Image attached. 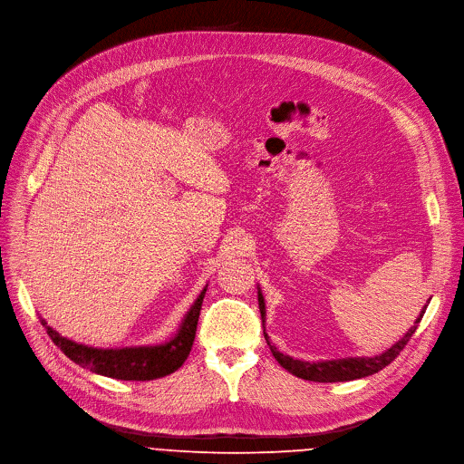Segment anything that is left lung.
<instances>
[{
  "instance_id": "1",
  "label": "left lung",
  "mask_w": 464,
  "mask_h": 464,
  "mask_svg": "<svg viewBox=\"0 0 464 464\" xmlns=\"http://www.w3.org/2000/svg\"><path fill=\"white\" fill-rule=\"evenodd\" d=\"M257 298H259V309H261V318H263V327H265V320H266V307H265V296L261 292V286H257ZM431 300H428V304L420 311L414 325L401 336V339L391 346L389 350H385L383 353L373 355V357H344V359H331V361H300L294 359L290 355L281 353L272 343L270 336L266 334L265 329V339L266 344L270 346V352L274 353L276 361L288 370L292 375L307 379V382H318V383H339V382H353V379H361V377H368L379 370H383L385 366H389L398 355L400 352L405 348V344L409 343V339L412 336V333L416 331L420 320H422L428 305Z\"/></svg>"
}]
</instances>
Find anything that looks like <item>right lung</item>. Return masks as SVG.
<instances>
[{"label": "right lung", "instance_id": "right-lung-1", "mask_svg": "<svg viewBox=\"0 0 464 464\" xmlns=\"http://www.w3.org/2000/svg\"><path fill=\"white\" fill-rule=\"evenodd\" d=\"M207 286L199 292V296L187 311L178 333L170 341L160 344H148V346H123V348H94L87 344H79L72 339H66L48 322L42 318V325L46 327L48 334L55 346L72 359L75 364L89 368L94 373L121 379V382H151V379L164 377L168 373L176 372L187 361L194 336L198 327V318L201 311V304L205 298Z\"/></svg>", "mask_w": 464, "mask_h": 464}]
</instances>
